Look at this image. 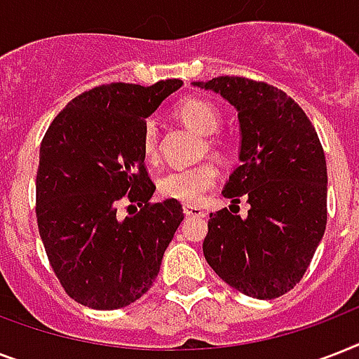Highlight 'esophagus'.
Instances as JSON below:
<instances>
[{"instance_id":"esophagus-1","label":"esophagus","mask_w":359,"mask_h":359,"mask_svg":"<svg viewBox=\"0 0 359 359\" xmlns=\"http://www.w3.org/2000/svg\"><path fill=\"white\" fill-rule=\"evenodd\" d=\"M184 214L186 216H191V218H203L205 216V210L197 205H184Z\"/></svg>"}]
</instances>
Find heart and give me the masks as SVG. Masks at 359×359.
I'll list each match as a JSON object with an SVG mask.
<instances>
[{
  "instance_id": "obj_1",
  "label": "heart",
  "mask_w": 359,
  "mask_h": 359,
  "mask_svg": "<svg viewBox=\"0 0 359 359\" xmlns=\"http://www.w3.org/2000/svg\"><path fill=\"white\" fill-rule=\"evenodd\" d=\"M175 117L196 130L197 134L205 135L203 152L222 154L225 151V141L218 135L222 114L208 100L191 97L180 100L175 106ZM141 151L149 162H154L160 154V134L154 119H147L141 130ZM218 182V169L210 162H199L191 168L169 171L158 182V191L165 199H175L180 203H199L207 191H210Z\"/></svg>"
}]
</instances>
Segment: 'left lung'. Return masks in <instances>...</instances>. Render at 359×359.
Here are the masks:
<instances>
[{
	"instance_id": "1",
	"label": "left lung",
	"mask_w": 359,
	"mask_h": 359,
	"mask_svg": "<svg viewBox=\"0 0 359 359\" xmlns=\"http://www.w3.org/2000/svg\"><path fill=\"white\" fill-rule=\"evenodd\" d=\"M194 86L212 89L238 111L240 165L224 196L250 210L210 214L203 253L233 289L259 300L300 283L326 231L328 171L323 145L304 109L264 81L219 76Z\"/></svg>"
}]
</instances>
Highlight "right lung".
<instances>
[{
    "mask_svg": "<svg viewBox=\"0 0 359 359\" xmlns=\"http://www.w3.org/2000/svg\"><path fill=\"white\" fill-rule=\"evenodd\" d=\"M180 86H98L72 98L42 137L39 233L59 283L81 306L111 311L140 300L184 219L179 201L151 203L156 186L141 151L147 117Z\"/></svg>",
    "mask_w": 359,
    "mask_h": 359,
    "instance_id": "obj_1",
    "label": "right lung"
}]
</instances>
